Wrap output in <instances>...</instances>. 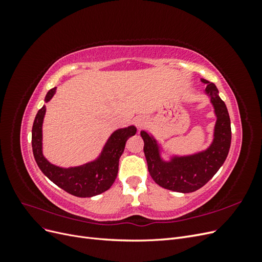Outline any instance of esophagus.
<instances>
[{
  "mask_svg": "<svg viewBox=\"0 0 262 262\" xmlns=\"http://www.w3.org/2000/svg\"><path fill=\"white\" fill-rule=\"evenodd\" d=\"M136 123H137V126L139 129L144 128L145 124H146V119L144 117H139V118H137Z\"/></svg>",
  "mask_w": 262,
  "mask_h": 262,
  "instance_id": "34e87169",
  "label": "esophagus"
}]
</instances>
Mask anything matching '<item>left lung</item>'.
<instances>
[{"mask_svg": "<svg viewBox=\"0 0 262 262\" xmlns=\"http://www.w3.org/2000/svg\"><path fill=\"white\" fill-rule=\"evenodd\" d=\"M207 93L217 117L214 141L204 152L191 156L175 157L171 162H163L158 153L156 141L145 131L141 132L144 141V154L150 177L161 187L177 192H193L203 187L224 164L231 147V120L225 102L217 95L216 86L207 80Z\"/></svg>", "mask_w": 262, "mask_h": 262, "instance_id": "obj_1", "label": "left lung"}]
</instances>
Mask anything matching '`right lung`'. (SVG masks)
<instances>
[{
  "instance_id": "add662e5",
  "label": "right lung",
  "mask_w": 262,
  "mask_h": 262,
  "mask_svg": "<svg viewBox=\"0 0 262 262\" xmlns=\"http://www.w3.org/2000/svg\"><path fill=\"white\" fill-rule=\"evenodd\" d=\"M54 93L55 87L47 93L45 100L49 101ZM45 113V106L38 110L31 130V146L38 167L52 182L70 194L87 198L105 192L117 178L119 158L123 153L125 142L136 134V126L131 125L114 132L97 161L78 167L62 168L50 164L42 155L41 126Z\"/></svg>"
}]
</instances>
